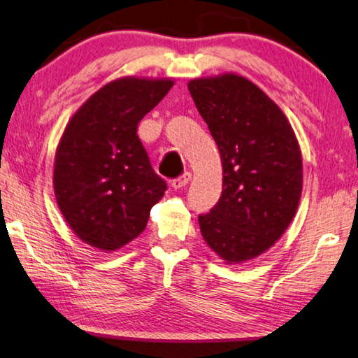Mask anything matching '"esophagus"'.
Instances as JSON below:
<instances>
[{"mask_svg": "<svg viewBox=\"0 0 358 358\" xmlns=\"http://www.w3.org/2000/svg\"><path fill=\"white\" fill-rule=\"evenodd\" d=\"M190 173H184V174H180L179 178H176V179H173V182H171V187L173 189H182V187H185L187 184H189V180H190Z\"/></svg>", "mask_w": 358, "mask_h": 358, "instance_id": "obj_1", "label": "esophagus"}]
</instances>
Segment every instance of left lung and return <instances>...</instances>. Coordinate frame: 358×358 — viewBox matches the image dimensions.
<instances>
[{
	"instance_id": "obj_1",
	"label": "left lung",
	"mask_w": 358,
	"mask_h": 358,
	"mask_svg": "<svg viewBox=\"0 0 358 358\" xmlns=\"http://www.w3.org/2000/svg\"><path fill=\"white\" fill-rule=\"evenodd\" d=\"M189 92L224 168L217 204L198 215L201 234L228 263L250 260L278 241L296 213L300 145L278 104L241 76L193 79Z\"/></svg>"
}]
</instances>
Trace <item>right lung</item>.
Listing matches in <instances>:
<instances>
[{
	"label": "right lung",
	"mask_w": 358,
	"mask_h": 358,
	"mask_svg": "<svg viewBox=\"0 0 358 358\" xmlns=\"http://www.w3.org/2000/svg\"><path fill=\"white\" fill-rule=\"evenodd\" d=\"M173 84L136 78L109 82L64 128L55 154V198L73 231L93 248L115 250L130 243L165 195V179L154 171L136 131Z\"/></svg>",
	"instance_id": "1"
}]
</instances>
